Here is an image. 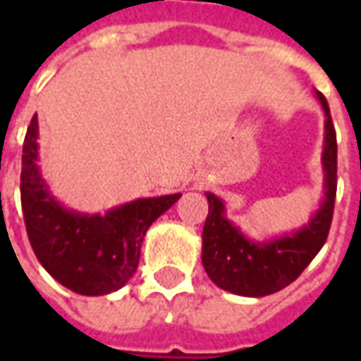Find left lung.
I'll list each match as a JSON object with an SVG mask.
<instances>
[{"instance_id":"8db88e82","label":"left lung","mask_w":361,"mask_h":361,"mask_svg":"<svg viewBox=\"0 0 361 361\" xmlns=\"http://www.w3.org/2000/svg\"><path fill=\"white\" fill-rule=\"evenodd\" d=\"M315 96L325 111L323 199L302 228L255 240L228 219L226 204L220 197L211 191L204 193L209 214L203 228V267L209 279L226 292L245 298L274 294L294 282L326 242L336 197V133L325 96L319 90Z\"/></svg>"}]
</instances>
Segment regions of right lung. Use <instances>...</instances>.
I'll use <instances>...</instances> for the list:
<instances>
[{"label": "right lung", "mask_w": 361, "mask_h": 361, "mask_svg": "<svg viewBox=\"0 0 361 361\" xmlns=\"http://www.w3.org/2000/svg\"><path fill=\"white\" fill-rule=\"evenodd\" d=\"M180 197H142L104 214L69 209L44 180L36 114L30 119L20 172L28 240L44 269L75 294L104 295L126 286L137 271L147 230Z\"/></svg>", "instance_id": "1"}]
</instances>
